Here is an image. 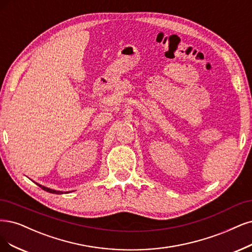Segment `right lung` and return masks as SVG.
Listing matches in <instances>:
<instances>
[{"label":"right lung","instance_id":"add662e5","mask_svg":"<svg viewBox=\"0 0 252 252\" xmlns=\"http://www.w3.org/2000/svg\"><path fill=\"white\" fill-rule=\"evenodd\" d=\"M39 188H41L43 190H46V192H49V193H52V194H63V192H62V190H56V189H52L50 188H47V187H43L41 185H38L36 184Z\"/></svg>","mask_w":252,"mask_h":252}]
</instances>
